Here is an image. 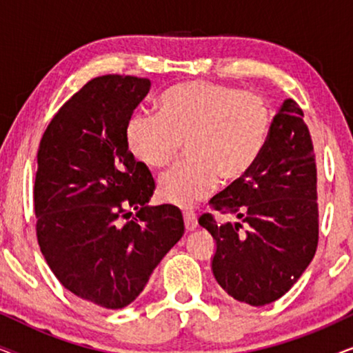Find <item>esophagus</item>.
Here are the masks:
<instances>
[{"label":"esophagus","mask_w":353,"mask_h":353,"mask_svg":"<svg viewBox=\"0 0 353 353\" xmlns=\"http://www.w3.org/2000/svg\"><path fill=\"white\" fill-rule=\"evenodd\" d=\"M183 216H185V226H186V230H188V231L196 230V226H197V216H196L194 212L186 210L185 214H183Z\"/></svg>","instance_id":"obj_1"}]
</instances>
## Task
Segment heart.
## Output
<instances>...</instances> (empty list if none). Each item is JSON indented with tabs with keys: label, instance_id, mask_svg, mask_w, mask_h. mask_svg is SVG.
<instances>
[{
	"label": "heart",
	"instance_id": "heart-1",
	"mask_svg": "<svg viewBox=\"0 0 353 353\" xmlns=\"http://www.w3.org/2000/svg\"><path fill=\"white\" fill-rule=\"evenodd\" d=\"M272 109L262 94L219 81H188L159 99V115L133 114L125 127L130 152L152 170L188 156L159 178L162 201L191 207L215 191L219 176L236 180L267 143Z\"/></svg>",
	"mask_w": 353,
	"mask_h": 353
}]
</instances>
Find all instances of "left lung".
<instances>
[{
    "mask_svg": "<svg viewBox=\"0 0 353 353\" xmlns=\"http://www.w3.org/2000/svg\"><path fill=\"white\" fill-rule=\"evenodd\" d=\"M316 162L303 110L286 99L273 117L252 167L209 205L243 223L199 225L216 241L214 276L236 301L260 307L283 297L312 262L318 245Z\"/></svg>",
    "mask_w": 353,
    "mask_h": 353,
    "instance_id": "8db88e82",
    "label": "left lung"
}]
</instances>
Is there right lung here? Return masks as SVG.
I'll list each match as a JSON object with an SVG mask.
<instances>
[{"label": "right lung", "mask_w": 353, "mask_h": 353, "mask_svg": "<svg viewBox=\"0 0 353 353\" xmlns=\"http://www.w3.org/2000/svg\"><path fill=\"white\" fill-rule=\"evenodd\" d=\"M149 88L141 77L91 79L54 114L37 154L43 257L62 286L104 308L132 303L185 233L176 207H148L156 183L125 141Z\"/></svg>", "instance_id": "1"}]
</instances>
